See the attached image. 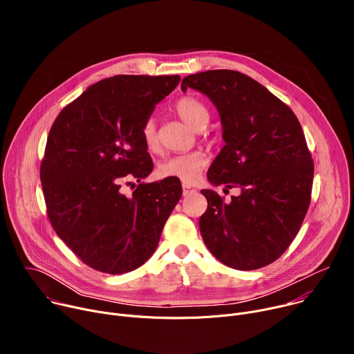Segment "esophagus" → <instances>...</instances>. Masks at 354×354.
Wrapping results in <instances>:
<instances>
[{
	"instance_id": "esophagus-1",
	"label": "esophagus",
	"mask_w": 354,
	"mask_h": 354,
	"mask_svg": "<svg viewBox=\"0 0 354 354\" xmlns=\"http://www.w3.org/2000/svg\"><path fill=\"white\" fill-rule=\"evenodd\" d=\"M193 193H196V189H193V187H190L187 185H183V196H190Z\"/></svg>"
}]
</instances>
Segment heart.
Instances as JSON below:
<instances>
[{
  "mask_svg": "<svg viewBox=\"0 0 354 354\" xmlns=\"http://www.w3.org/2000/svg\"><path fill=\"white\" fill-rule=\"evenodd\" d=\"M174 109L179 115V118L185 120L194 130L205 129L210 119V113L206 105L194 96L187 95V96L179 97L174 105ZM141 138L149 151H156L158 148L160 141H158L157 124L153 118H148L142 123ZM206 164H207L206 157L201 153H197V151H194V153L175 154V156L167 157L160 164L158 174L162 178H176L186 185H192L198 179Z\"/></svg>",
  "mask_w": 354,
  "mask_h": 354,
  "instance_id": "1",
  "label": "heart"
}]
</instances>
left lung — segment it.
Segmentation results:
<instances>
[{
	"instance_id": "8db88e82",
	"label": "left lung",
	"mask_w": 354,
	"mask_h": 354,
	"mask_svg": "<svg viewBox=\"0 0 354 354\" xmlns=\"http://www.w3.org/2000/svg\"><path fill=\"white\" fill-rule=\"evenodd\" d=\"M216 105L225 145L207 178L239 194L225 201L201 190L207 210L200 234L225 266L255 270L279 259L298 234L311 203L314 161L294 112L262 84L234 70L183 78Z\"/></svg>"
}]
</instances>
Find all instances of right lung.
<instances>
[{"label":"right lung","mask_w":354,"mask_h":354,"mask_svg":"<svg viewBox=\"0 0 354 354\" xmlns=\"http://www.w3.org/2000/svg\"><path fill=\"white\" fill-rule=\"evenodd\" d=\"M179 75H115L91 85L50 129L40 164L47 217L89 268L123 274L154 254L180 182L138 183L153 171L141 126Z\"/></svg>","instance_id":"1"}]
</instances>
